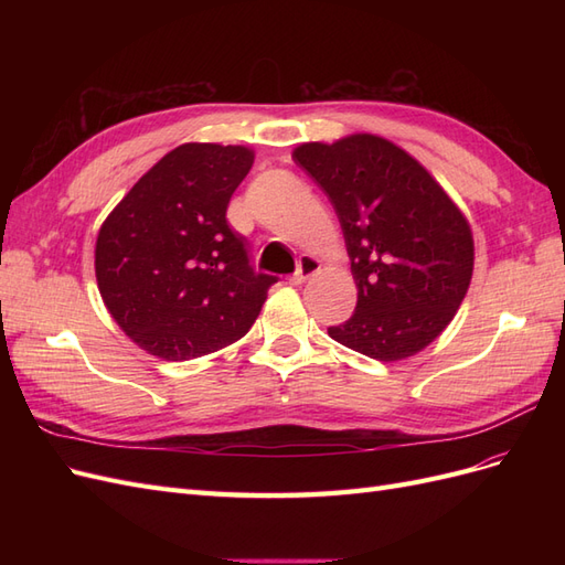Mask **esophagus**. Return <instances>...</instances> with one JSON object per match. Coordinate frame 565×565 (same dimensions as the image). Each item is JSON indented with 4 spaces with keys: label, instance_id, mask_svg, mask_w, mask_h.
Listing matches in <instances>:
<instances>
[{
    "label": "esophagus",
    "instance_id": "34e87169",
    "mask_svg": "<svg viewBox=\"0 0 565 565\" xmlns=\"http://www.w3.org/2000/svg\"><path fill=\"white\" fill-rule=\"evenodd\" d=\"M320 270V264H318V259L316 256H309V254H303L301 259H299V268H297V273L292 278H289V282L292 285H303L306 280L309 278H313L316 273Z\"/></svg>",
    "mask_w": 565,
    "mask_h": 565
}]
</instances>
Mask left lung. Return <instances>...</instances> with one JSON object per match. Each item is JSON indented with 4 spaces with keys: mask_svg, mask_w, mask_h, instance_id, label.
Wrapping results in <instances>:
<instances>
[{
    "mask_svg": "<svg viewBox=\"0 0 565 565\" xmlns=\"http://www.w3.org/2000/svg\"><path fill=\"white\" fill-rule=\"evenodd\" d=\"M292 160L330 198L358 287L355 313L328 334L396 363L452 322L473 276V233L419 160L377 134L309 141Z\"/></svg>",
    "mask_w": 565,
    "mask_h": 565,
    "instance_id": "8db88e82",
    "label": "left lung"
}]
</instances>
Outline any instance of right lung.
<instances>
[{
    "instance_id": "add662e5",
    "label": "right lung",
    "mask_w": 565,
    "mask_h": 565,
    "mask_svg": "<svg viewBox=\"0 0 565 565\" xmlns=\"http://www.w3.org/2000/svg\"><path fill=\"white\" fill-rule=\"evenodd\" d=\"M247 146L181 143L131 185L96 235L100 299L136 347L191 361L247 334L273 276L254 273L226 224Z\"/></svg>"
}]
</instances>
